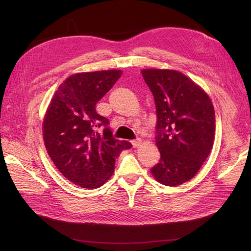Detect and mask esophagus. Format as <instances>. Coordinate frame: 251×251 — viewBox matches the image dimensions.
<instances>
[{
    "mask_svg": "<svg viewBox=\"0 0 251 251\" xmlns=\"http://www.w3.org/2000/svg\"><path fill=\"white\" fill-rule=\"evenodd\" d=\"M131 142H132V144H133V148H138V147L140 146V144H141L142 140H141L140 138H137V139H135V140H132Z\"/></svg>",
    "mask_w": 251,
    "mask_h": 251,
    "instance_id": "1",
    "label": "esophagus"
}]
</instances>
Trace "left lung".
Here are the masks:
<instances>
[{
	"mask_svg": "<svg viewBox=\"0 0 251 251\" xmlns=\"http://www.w3.org/2000/svg\"><path fill=\"white\" fill-rule=\"evenodd\" d=\"M141 74L154 96L161 155L151 173L163 185H181L195 177L214 146V105L199 85L177 70L142 69Z\"/></svg>",
	"mask_w": 251,
	"mask_h": 251,
	"instance_id": "left-lung-1",
	"label": "left lung"
}]
</instances>
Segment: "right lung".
<instances>
[{
  "label": "right lung",
  "instance_id": "right-lung-1",
  "mask_svg": "<svg viewBox=\"0 0 251 251\" xmlns=\"http://www.w3.org/2000/svg\"><path fill=\"white\" fill-rule=\"evenodd\" d=\"M121 70L75 73L60 83L43 121L47 153L63 176L82 188H97L113 175L115 159L132 148L114 139L109 119L95 105L121 76ZM103 127L102 133L98 128Z\"/></svg>",
  "mask_w": 251,
  "mask_h": 251
}]
</instances>
